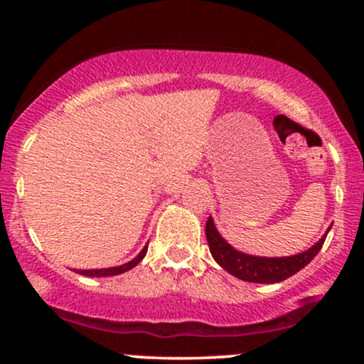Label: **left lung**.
<instances>
[{"label":"left lung","instance_id":"obj_1","mask_svg":"<svg viewBox=\"0 0 364 364\" xmlns=\"http://www.w3.org/2000/svg\"><path fill=\"white\" fill-rule=\"evenodd\" d=\"M330 228H332V225H330ZM330 228L327 229V232L330 231ZM327 232L320 237L318 243L313 245L311 248L306 250V252L291 255V257L269 258L246 255L232 248V246L219 235L212 217H208L205 224L208 248H210L214 260L219 263L224 270H228L229 274L241 279V281L257 284H274L286 281L287 277H291V275H294L296 272L304 269V267L318 255L321 246L325 243Z\"/></svg>","mask_w":364,"mask_h":364}]
</instances>
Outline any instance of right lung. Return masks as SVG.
<instances>
[{
  "label": "right lung",
  "instance_id": "right-lung-1",
  "mask_svg": "<svg viewBox=\"0 0 364 364\" xmlns=\"http://www.w3.org/2000/svg\"><path fill=\"white\" fill-rule=\"evenodd\" d=\"M145 253H147V246H145V248L141 250V252L136 255L132 262L123 263V265L119 267H111V269H94V270H75V272L80 275H87V277H109V275H119L123 272H128V270H132L135 265H139L141 258L145 257Z\"/></svg>",
  "mask_w": 364,
  "mask_h": 364
}]
</instances>
